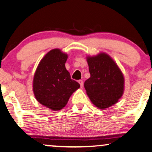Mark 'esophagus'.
<instances>
[{
    "label": "esophagus",
    "instance_id": "1",
    "mask_svg": "<svg viewBox=\"0 0 152 152\" xmlns=\"http://www.w3.org/2000/svg\"><path fill=\"white\" fill-rule=\"evenodd\" d=\"M78 83H79V84L80 85V87H83V80H79Z\"/></svg>",
    "mask_w": 152,
    "mask_h": 152
}]
</instances>
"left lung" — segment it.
Here are the masks:
<instances>
[{
  "instance_id": "8db88e82",
  "label": "left lung",
  "mask_w": 152,
  "mask_h": 152,
  "mask_svg": "<svg viewBox=\"0 0 152 152\" xmlns=\"http://www.w3.org/2000/svg\"><path fill=\"white\" fill-rule=\"evenodd\" d=\"M90 78L84 86L91 102L100 110L116 104L122 97L125 78L112 58L104 52L87 57Z\"/></svg>"
}]
</instances>
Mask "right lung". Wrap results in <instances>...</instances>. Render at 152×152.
I'll return each instance as SVG.
<instances>
[{
    "label": "right lung",
    "mask_w": 152,
    "mask_h": 152,
    "mask_svg": "<svg viewBox=\"0 0 152 152\" xmlns=\"http://www.w3.org/2000/svg\"><path fill=\"white\" fill-rule=\"evenodd\" d=\"M68 55L60 49L47 53L38 64L33 79L36 99L53 111H58L67 104L72 94L80 84L72 80L66 69Z\"/></svg>",
    "instance_id": "add662e5"
}]
</instances>
